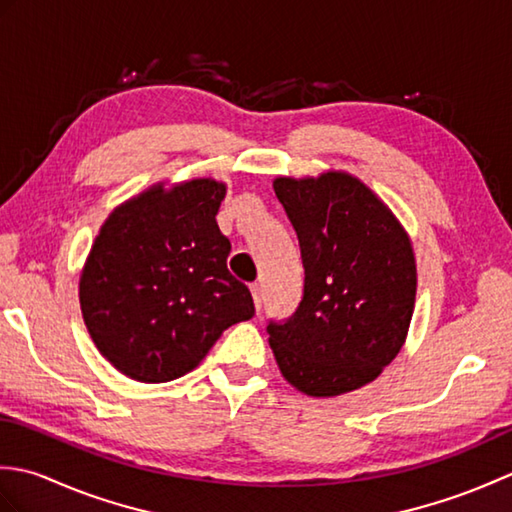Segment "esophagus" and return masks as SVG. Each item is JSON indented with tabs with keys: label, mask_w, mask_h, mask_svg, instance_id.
<instances>
[{
	"label": "esophagus",
	"mask_w": 512,
	"mask_h": 512,
	"mask_svg": "<svg viewBox=\"0 0 512 512\" xmlns=\"http://www.w3.org/2000/svg\"><path fill=\"white\" fill-rule=\"evenodd\" d=\"M250 292H253L255 308L259 310V308H262V286H259V284H253V286H250Z\"/></svg>",
	"instance_id": "esophagus-1"
}]
</instances>
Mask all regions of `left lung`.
I'll return each mask as SVG.
<instances>
[{
	"instance_id": "1",
	"label": "left lung",
	"mask_w": 512,
	"mask_h": 512,
	"mask_svg": "<svg viewBox=\"0 0 512 512\" xmlns=\"http://www.w3.org/2000/svg\"><path fill=\"white\" fill-rule=\"evenodd\" d=\"M299 237L303 299L268 325L279 372L301 394L332 398L372 383L405 345L416 257L405 228L345 171L273 182Z\"/></svg>"
}]
</instances>
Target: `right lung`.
I'll use <instances>...</instances> for the list:
<instances>
[{
    "label": "right lung",
    "mask_w": 512,
    "mask_h": 512,
    "mask_svg": "<svg viewBox=\"0 0 512 512\" xmlns=\"http://www.w3.org/2000/svg\"><path fill=\"white\" fill-rule=\"evenodd\" d=\"M224 195L213 178L158 182L116 206L96 235L79 279L81 312L127 378H180L255 314L250 290L226 268L231 242L215 222Z\"/></svg>",
    "instance_id": "1"
}]
</instances>
